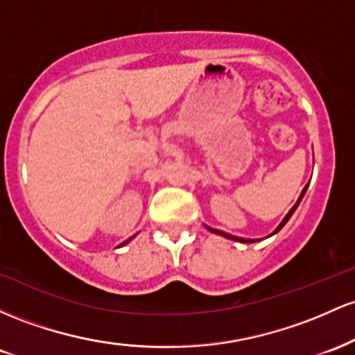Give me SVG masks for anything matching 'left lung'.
<instances>
[{
	"mask_svg": "<svg viewBox=\"0 0 355 355\" xmlns=\"http://www.w3.org/2000/svg\"><path fill=\"white\" fill-rule=\"evenodd\" d=\"M310 184V182H309ZM309 184L305 186L304 189H302V193H300V196H298V199H297V202L295 205L292 206V209L288 211V213H286V216L284 218V220H282V223L280 225L277 226V228H275V231L272 234H270V236H273V234H277L278 231H280L282 228H284V226L286 225V221L290 220V218H292V214L295 213V209L298 208V205H300V201H302V198L305 196V193H306V189H309ZM206 228H208L211 233H216V234H221V236H225V238H228V240H233V241H240V243H254V241H258V240H252V238H241V236H233V234H230V233H225V231H221V230H216V228H209V226H206Z\"/></svg>",
	"mask_w": 355,
	"mask_h": 355,
	"instance_id": "1",
	"label": "left lung"
}]
</instances>
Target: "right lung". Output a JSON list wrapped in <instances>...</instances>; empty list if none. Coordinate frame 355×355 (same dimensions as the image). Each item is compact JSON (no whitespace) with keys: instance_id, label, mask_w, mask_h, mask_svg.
Wrapping results in <instances>:
<instances>
[{"instance_id":"right-lung-1","label":"right lung","mask_w":355,"mask_h":355,"mask_svg":"<svg viewBox=\"0 0 355 355\" xmlns=\"http://www.w3.org/2000/svg\"><path fill=\"white\" fill-rule=\"evenodd\" d=\"M134 238H135V234H134V236H130V238H129V240H125L124 243H121V245H119V246H124V245H127V243H129L130 240H134Z\"/></svg>"}]
</instances>
